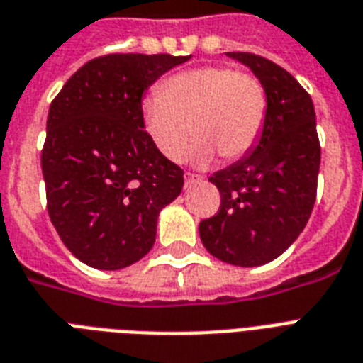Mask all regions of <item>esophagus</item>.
Returning <instances> with one entry per match:
<instances>
[{
    "label": "esophagus",
    "instance_id": "1",
    "mask_svg": "<svg viewBox=\"0 0 363 363\" xmlns=\"http://www.w3.org/2000/svg\"><path fill=\"white\" fill-rule=\"evenodd\" d=\"M203 179L199 175H194V173H186L184 175V182H186V186H192V184H196V182H201Z\"/></svg>",
    "mask_w": 363,
    "mask_h": 363
}]
</instances>
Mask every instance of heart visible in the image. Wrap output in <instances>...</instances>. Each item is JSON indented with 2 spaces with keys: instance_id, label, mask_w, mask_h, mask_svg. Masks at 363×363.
I'll list each match as a JSON object with an SVG mask.
<instances>
[{
  "instance_id": "obj_1",
  "label": "heart",
  "mask_w": 363,
  "mask_h": 363,
  "mask_svg": "<svg viewBox=\"0 0 363 363\" xmlns=\"http://www.w3.org/2000/svg\"><path fill=\"white\" fill-rule=\"evenodd\" d=\"M143 128L158 152L181 162L190 130L192 158L207 164L218 152L238 160L258 143L267 116V94L258 77L232 65H201L165 79L139 105Z\"/></svg>"
}]
</instances>
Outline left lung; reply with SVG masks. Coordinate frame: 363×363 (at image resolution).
Listing matches in <instances>:
<instances>
[{"label": "left lung", "mask_w": 363, "mask_h": 363, "mask_svg": "<svg viewBox=\"0 0 363 363\" xmlns=\"http://www.w3.org/2000/svg\"><path fill=\"white\" fill-rule=\"evenodd\" d=\"M226 54L264 84L267 116L252 150L209 179L220 207L199 222V238L215 258L254 267L281 256L303 232L315 207L320 143L313 99L286 69L258 54Z\"/></svg>", "instance_id": "obj_1"}]
</instances>
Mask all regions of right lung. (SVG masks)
Listing matches in <instances>:
<instances>
[{"mask_svg": "<svg viewBox=\"0 0 363 363\" xmlns=\"http://www.w3.org/2000/svg\"><path fill=\"white\" fill-rule=\"evenodd\" d=\"M190 56L107 54L82 65L52 99L41 167L47 209L73 256L96 269L135 264L156 241L160 211L184 171L143 128V92Z\"/></svg>", "mask_w": 363, "mask_h": 363, "instance_id": "add662e5", "label": "right lung"}]
</instances>
